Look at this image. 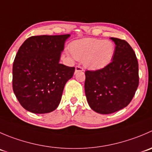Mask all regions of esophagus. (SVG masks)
I'll return each mask as SVG.
<instances>
[{"mask_svg":"<svg viewBox=\"0 0 152 152\" xmlns=\"http://www.w3.org/2000/svg\"><path fill=\"white\" fill-rule=\"evenodd\" d=\"M83 68H82L81 66H76V68H75V73H76L77 72H79V71H83Z\"/></svg>","mask_w":152,"mask_h":152,"instance_id":"1","label":"esophagus"}]
</instances>
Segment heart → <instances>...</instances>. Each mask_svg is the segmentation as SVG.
Wrapping results in <instances>:
<instances>
[{"label":"heart","instance_id":"heart-1","mask_svg":"<svg viewBox=\"0 0 152 152\" xmlns=\"http://www.w3.org/2000/svg\"><path fill=\"white\" fill-rule=\"evenodd\" d=\"M70 50L76 59L83 61L85 67L99 70L110 62L115 52V45L109 40L84 39L72 42Z\"/></svg>","mask_w":152,"mask_h":152}]
</instances>
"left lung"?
Listing matches in <instances>:
<instances>
[{
    "label": "left lung",
    "instance_id": "8db88e82",
    "mask_svg": "<svg viewBox=\"0 0 152 152\" xmlns=\"http://www.w3.org/2000/svg\"><path fill=\"white\" fill-rule=\"evenodd\" d=\"M110 39L116 45L111 62L99 70L85 71L87 101L92 110L102 114L114 113L126 107L139 85L134 51L125 40Z\"/></svg>",
    "mask_w": 152,
    "mask_h": 152
}]
</instances>
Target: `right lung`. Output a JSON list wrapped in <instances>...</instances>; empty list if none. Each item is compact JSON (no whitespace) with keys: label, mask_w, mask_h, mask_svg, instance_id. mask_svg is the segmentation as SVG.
I'll list each match as a JSON object with an SVG mask.
<instances>
[{"label":"right lung","mask_w":152,"mask_h":152,"mask_svg":"<svg viewBox=\"0 0 152 152\" xmlns=\"http://www.w3.org/2000/svg\"><path fill=\"white\" fill-rule=\"evenodd\" d=\"M70 34L36 35L19 48L12 67V88L22 107L34 113L52 112L59 104L74 67L60 64Z\"/></svg>","instance_id":"right-lung-1"}]
</instances>
